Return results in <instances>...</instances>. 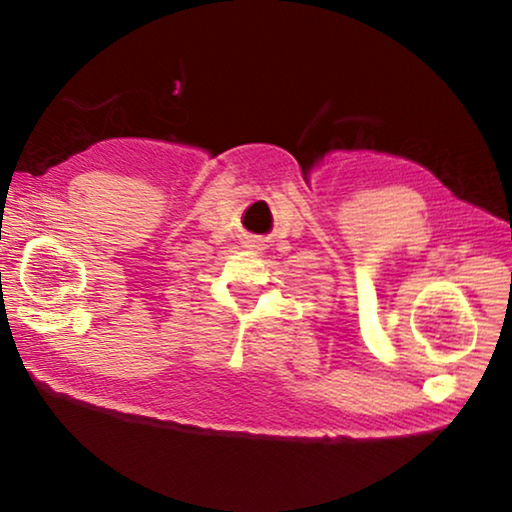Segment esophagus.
Returning a JSON list of instances; mask_svg holds the SVG:
<instances>
[{"label": "esophagus", "mask_w": 512, "mask_h": 512, "mask_svg": "<svg viewBox=\"0 0 512 512\" xmlns=\"http://www.w3.org/2000/svg\"><path fill=\"white\" fill-rule=\"evenodd\" d=\"M248 248H262V244H259V241H255V239H250L248 241Z\"/></svg>", "instance_id": "34e87169"}]
</instances>
